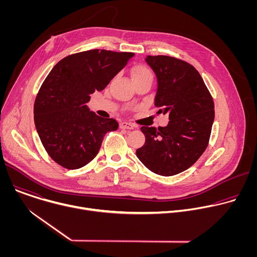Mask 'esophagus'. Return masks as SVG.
Here are the masks:
<instances>
[{
    "instance_id": "esophagus-1",
    "label": "esophagus",
    "mask_w": 257,
    "mask_h": 257,
    "mask_svg": "<svg viewBox=\"0 0 257 257\" xmlns=\"http://www.w3.org/2000/svg\"><path fill=\"white\" fill-rule=\"evenodd\" d=\"M134 125L128 122H121L120 123V128L121 129H134Z\"/></svg>"
}]
</instances>
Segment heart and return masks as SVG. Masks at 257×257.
Here are the masks:
<instances>
[{
    "label": "heart",
    "instance_id": "b5f03b06",
    "mask_svg": "<svg viewBox=\"0 0 257 257\" xmlns=\"http://www.w3.org/2000/svg\"><path fill=\"white\" fill-rule=\"evenodd\" d=\"M130 75H131L132 81L142 79V78H152L153 79V72L151 71V69L142 64L134 65L131 68Z\"/></svg>",
    "mask_w": 257,
    "mask_h": 257
}]
</instances>
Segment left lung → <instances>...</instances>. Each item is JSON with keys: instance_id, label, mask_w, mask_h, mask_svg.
I'll return each instance as SVG.
<instances>
[{"instance_id": "8db88e82", "label": "left lung", "mask_w": 257, "mask_h": 257, "mask_svg": "<svg viewBox=\"0 0 257 257\" xmlns=\"http://www.w3.org/2000/svg\"><path fill=\"white\" fill-rule=\"evenodd\" d=\"M145 61L157 76L158 114H168L170 121L166 127H141L145 142L136 156L158 175H177L190 168L207 148L213 100L192 65L169 56H148Z\"/></svg>"}]
</instances>
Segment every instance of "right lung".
<instances>
[{"instance_id":"add662e5","label":"right lung","mask_w":257,"mask_h":257,"mask_svg":"<svg viewBox=\"0 0 257 257\" xmlns=\"http://www.w3.org/2000/svg\"><path fill=\"white\" fill-rule=\"evenodd\" d=\"M134 56L90 50L70 55L55 65L34 102V124L49 156L60 166L76 170L99 152L105 133L118 122L91 112L90 94L100 91Z\"/></svg>"}]
</instances>
